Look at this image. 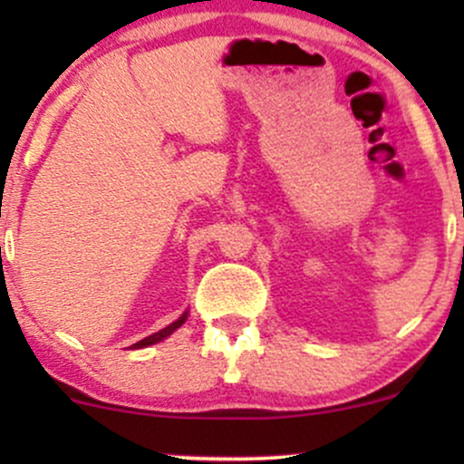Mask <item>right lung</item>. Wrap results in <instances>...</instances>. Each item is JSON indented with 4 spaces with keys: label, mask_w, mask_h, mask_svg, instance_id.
Listing matches in <instances>:
<instances>
[{
    "label": "right lung",
    "mask_w": 464,
    "mask_h": 464,
    "mask_svg": "<svg viewBox=\"0 0 464 464\" xmlns=\"http://www.w3.org/2000/svg\"><path fill=\"white\" fill-rule=\"evenodd\" d=\"M185 321H188V312H183V316H179L177 321H174V323H169L168 327H163V329H161V332H157V334L148 335V338L140 340V343H135V344H132V347H135V349H143V347H150V344H157V343H161V340L168 338L169 334H174V332H177V329H179L180 324H183Z\"/></svg>",
    "instance_id": "obj_1"
}]
</instances>
